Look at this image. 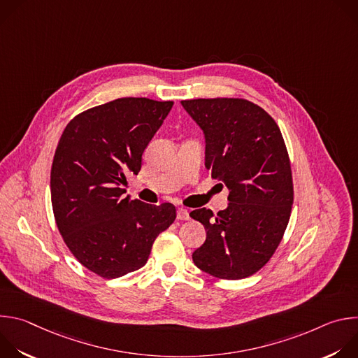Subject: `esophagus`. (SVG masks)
Here are the masks:
<instances>
[{
  "label": "esophagus",
  "instance_id": "obj_1",
  "mask_svg": "<svg viewBox=\"0 0 358 358\" xmlns=\"http://www.w3.org/2000/svg\"><path fill=\"white\" fill-rule=\"evenodd\" d=\"M177 218L181 221H187L189 220V213L185 208H178L177 210Z\"/></svg>",
  "mask_w": 358,
  "mask_h": 358
}]
</instances>
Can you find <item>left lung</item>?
Returning <instances> with one entry per match:
<instances>
[{
  "mask_svg": "<svg viewBox=\"0 0 358 358\" xmlns=\"http://www.w3.org/2000/svg\"><path fill=\"white\" fill-rule=\"evenodd\" d=\"M181 105L203 133L207 170L229 189L228 207L217 215L207 208L189 213L207 231L192 261L215 278H248L272 258L290 218L293 182L280 129L245 99H192Z\"/></svg>",
  "mask_w": 358,
  "mask_h": 358,
  "instance_id": "left-lung-1",
  "label": "left lung"
}]
</instances>
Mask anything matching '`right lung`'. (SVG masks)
<instances>
[{
	"instance_id": "add662e5",
	"label": "right lung",
	"mask_w": 358,
	"mask_h": 358,
	"mask_svg": "<svg viewBox=\"0 0 358 358\" xmlns=\"http://www.w3.org/2000/svg\"><path fill=\"white\" fill-rule=\"evenodd\" d=\"M174 101L122 97L73 117L58 143L50 198L73 257L115 279L143 268L152 243L176 220L170 202L151 206L123 194L141 169L143 151Z\"/></svg>"
}]
</instances>
